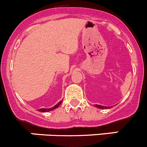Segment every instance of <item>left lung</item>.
Wrapping results in <instances>:
<instances>
[{
  "instance_id": "obj_1",
  "label": "left lung",
  "mask_w": 147,
  "mask_h": 147,
  "mask_svg": "<svg viewBox=\"0 0 147 147\" xmlns=\"http://www.w3.org/2000/svg\"><path fill=\"white\" fill-rule=\"evenodd\" d=\"M95 107L97 108H99V109H110L111 107H105V106H101V105H95Z\"/></svg>"
}]
</instances>
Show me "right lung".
Segmentation results:
<instances>
[{"mask_svg": "<svg viewBox=\"0 0 147 147\" xmlns=\"http://www.w3.org/2000/svg\"><path fill=\"white\" fill-rule=\"evenodd\" d=\"M61 102H62V101H60L59 102L58 104H57V105H56L54 107H51V108H49V109H45V108H42V109H38V111H39V112H49V111L53 110V109H57V108L60 105H61Z\"/></svg>", "mask_w": 147, "mask_h": 147, "instance_id": "obj_1", "label": "right lung"}]
</instances>
